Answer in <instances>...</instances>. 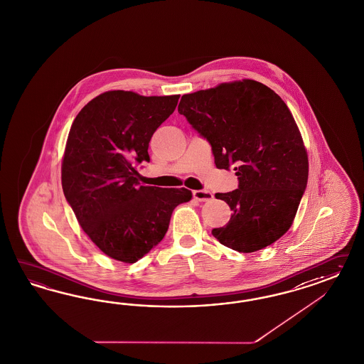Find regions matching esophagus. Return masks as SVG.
Instances as JSON below:
<instances>
[{
  "label": "esophagus",
  "mask_w": 364,
  "mask_h": 364,
  "mask_svg": "<svg viewBox=\"0 0 364 364\" xmlns=\"http://www.w3.org/2000/svg\"><path fill=\"white\" fill-rule=\"evenodd\" d=\"M193 198H196L198 201H208L213 198V195L210 191L201 189V191H193Z\"/></svg>",
  "instance_id": "obj_1"
}]
</instances>
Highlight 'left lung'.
I'll list each match as a JSON object with an SVG mask.
<instances>
[{
  "mask_svg": "<svg viewBox=\"0 0 364 364\" xmlns=\"http://www.w3.org/2000/svg\"><path fill=\"white\" fill-rule=\"evenodd\" d=\"M178 113L207 139L219 169L235 171L239 188L216 193L231 219L212 235L250 254L271 245L295 219L309 180V157L286 102L254 80L184 95Z\"/></svg>",
  "mask_w": 364,
  "mask_h": 364,
  "instance_id": "obj_1",
  "label": "left lung"
}]
</instances>
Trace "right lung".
Wrapping results in <instances>:
<instances>
[{
  "instance_id": "obj_1",
  "label": "right lung",
  "mask_w": 364,
  "mask_h": 364,
  "mask_svg": "<svg viewBox=\"0 0 364 364\" xmlns=\"http://www.w3.org/2000/svg\"><path fill=\"white\" fill-rule=\"evenodd\" d=\"M180 95L109 90L89 101L72 124L61 166L66 201L100 250L136 263L166 236L172 212L192 198L186 188L145 187L136 166L149 161L156 129Z\"/></svg>"
}]
</instances>
